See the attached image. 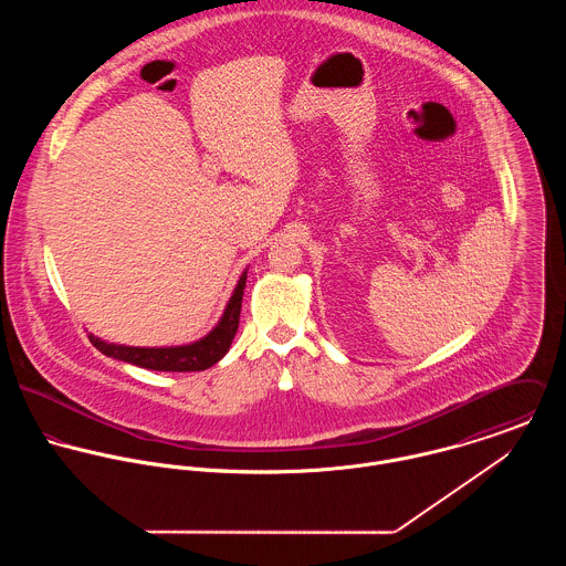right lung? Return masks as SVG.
<instances>
[{"instance_id":"add662e5","label":"right lung","mask_w":566,"mask_h":566,"mask_svg":"<svg viewBox=\"0 0 566 566\" xmlns=\"http://www.w3.org/2000/svg\"><path fill=\"white\" fill-rule=\"evenodd\" d=\"M243 287H245V272L227 305V312L222 316V321L218 326L202 337L200 342L187 344V346H169V348H139V346H122V344H108L102 342L95 335H88L91 344L113 357V359H122L148 370H163V373H193V370H207L211 368L216 361H220L229 348L231 342L238 333L240 326V314H242V296Z\"/></svg>"}]
</instances>
